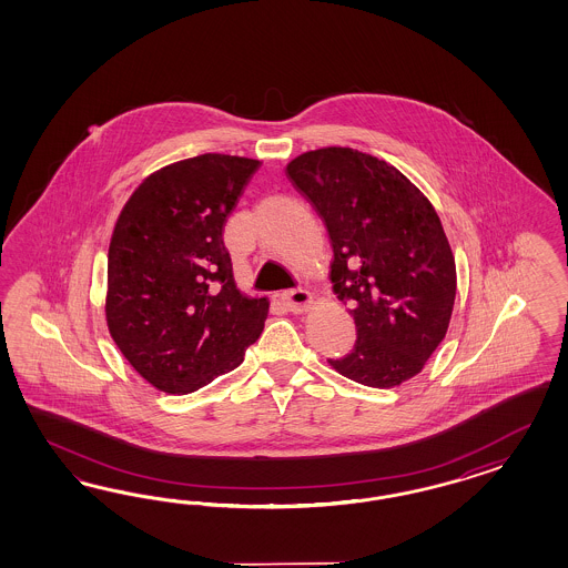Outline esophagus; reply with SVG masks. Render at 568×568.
I'll return each mask as SVG.
<instances>
[{
	"instance_id": "1",
	"label": "esophagus",
	"mask_w": 568,
	"mask_h": 568,
	"mask_svg": "<svg viewBox=\"0 0 568 568\" xmlns=\"http://www.w3.org/2000/svg\"><path fill=\"white\" fill-rule=\"evenodd\" d=\"M281 300H283V304L287 306L290 312H306L310 308V304H312V293L306 292V290H292V292H285L281 295Z\"/></svg>"
}]
</instances>
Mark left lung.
Returning <instances> with one entry per match:
<instances>
[{
  "label": "left lung",
  "mask_w": 568,
  "mask_h": 568,
  "mask_svg": "<svg viewBox=\"0 0 568 568\" xmlns=\"http://www.w3.org/2000/svg\"><path fill=\"white\" fill-rule=\"evenodd\" d=\"M327 226L331 283L349 304L356 344L328 364L368 387L418 375L446 337L456 262L429 200L396 166L352 148H323L285 169Z\"/></svg>",
  "instance_id": "1"
}]
</instances>
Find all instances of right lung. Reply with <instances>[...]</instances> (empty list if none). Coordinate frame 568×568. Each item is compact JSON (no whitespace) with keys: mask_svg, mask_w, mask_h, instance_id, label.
<instances>
[{"mask_svg":"<svg viewBox=\"0 0 568 568\" xmlns=\"http://www.w3.org/2000/svg\"><path fill=\"white\" fill-rule=\"evenodd\" d=\"M260 160L202 154L150 174L122 207L108 250L105 321L155 389L185 396L237 368L264 328L266 297L237 290L226 216Z\"/></svg>","mask_w":568,"mask_h":568,"instance_id":"add662e5","label":"right lung"}]
</instances>
